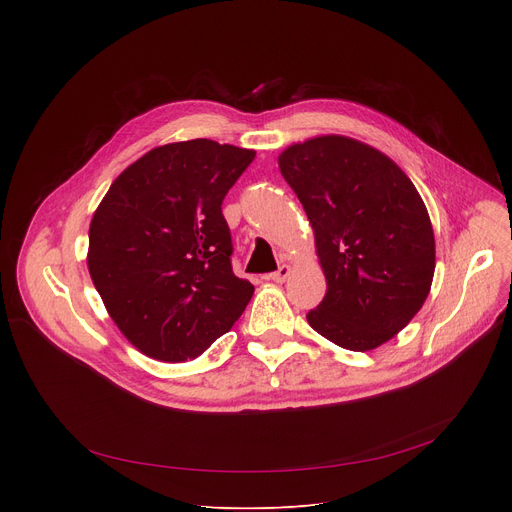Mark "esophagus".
Segmentation results:
<instances>
[{
  "mask_svg": "<svg viewBox=\"0 0 512 512\" xmlns=\"http://www.w3.org/2000/svg\"><path fill=\"white\" fill-rule=\"evenodd\" d=\"M289 273H291V267L289 265H281L277 271L269 273V279L275 281V283H283L289 277Z\"/></svg>",
  "mask_w": 512,
  "mask_h": 512,
  "instance_id": "34e87169",
  "label": "esophagus"
}]
</instances>
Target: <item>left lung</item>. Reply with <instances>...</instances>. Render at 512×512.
<instances>
[{"label":"left lung","mask_w":512,"mask_h":512,"mask_svg":"<svg viewBox=\"0 0 512 512\" xmlns=\"http://www.w3.org/2000/svg\"><path fill=\"white\" fill-rule=\"evenodd\" d=\"M300 198L326 275L310 326L346 350H373L423 306L435 269L427 208L403 170L342 135L296 143L279 156Z\"/></svg>","instance_id":"8db88e82"}]
</instances>
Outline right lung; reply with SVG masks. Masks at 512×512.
<instances>
[{"instance_id": "1", "label": "right lung", "mask_w": 512, "mask_h": 512, "mask_svg": "<svg viewBox=\"0 0 512 512\" xmlns=\"http://www.w3.org/2000/svg\"><path fill=\"white\" fill-rule=\"evenodd\" d=\"M255 160L212 139L168 143L111 184L89 231V271L119 330L166 362L233 328L255 287L233 273L223 200Z\"/></svg>"}]
</instances>
